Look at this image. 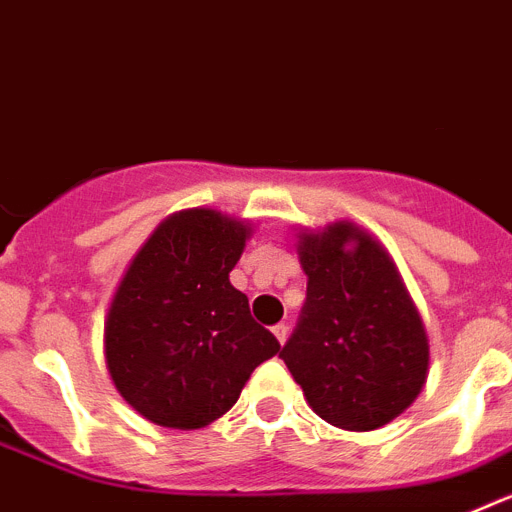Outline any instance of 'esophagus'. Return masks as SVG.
Segmentation results:
<instances>
[{
	"label": "esophagus",
	"mask_w": 512,
	"mask_h": 512,
	"mask_svg": "<svg viewBox=\"0 0 512 512\" xmlns=\"http://www.w3.org/2000/svg\"><path fill=\"white\" fill-rule=\"evenodd\" d=\"M271 333H274V336H277V341L284 346V341H287L289 328H287V325H284V323H279V325H274V328H271Z\"/></svg>",
	"instance_id": "esophagus-1"
}]
</instances>
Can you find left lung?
Instances as JSON below:
<instances>
[{
    "instance_id": "left-lung-1",
    "label": "left lung",
    "mask_w": 512,
    "mask_h": 512,
    "mask_svg": "<svg viewBox=\"0 0 512 512\" xmlns=\"http://www.w3.org/2000/svg\"><path fill=\"white\" fill-rule=\"evenodd\" d=\"M307 297L282 359L310 408L343 431L405 413L428 377V336L382 243L354 223L300 233Z\"/></svg>"
}]
</instances>
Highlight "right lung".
Returning a JSON list of instances; mask_svg holds the SVG:
<instances>
[{
	"instance_id": "obj_1",
	"label": "right lung",
	"mask_w": 512,
	"mask_h": 512,
	"mask_svg": "<svg viewBox=\"0 0 512 512\" xmlns=\"http://www.w3.org/2000/svg\"><path fill=\"white\" fill-rule=\"evenodd\" d=\"M251 228L207 207L166 217L130 261L104 320V359L130 408L164 428L228 413L279 351L228 274Z\"/></svg>"
}]
</instances>
